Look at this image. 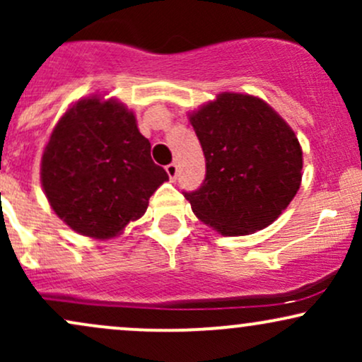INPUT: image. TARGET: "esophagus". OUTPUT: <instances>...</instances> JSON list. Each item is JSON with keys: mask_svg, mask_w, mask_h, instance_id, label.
<instances>
[{"mask_svg": "<svg viewBox=\"0 0 362 362\" xmlns=\"http://www.w3.org/2000/svg\"><path fill=\"white\" fill-rule=\"evenodd\" d=\"M165 170H167V173H168V178L172 182H175L177 180V175H178V168H177V165L175 163H170V165H167V167H165Z\"/></svg>", "mask_w": 362, "mask_h": 362, "instance_id": "obj_1", "label": "esophagus"}]
</instances>
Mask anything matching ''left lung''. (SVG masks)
<instances>
[{"mask_svg":"<svg viewBox=\"0 0 362 362\" xmlns=\"http://www.w3.org/2000/svg\"><path fill=\"white\" fill-rule=\"evenodd\" d=\"M206 158V178L184 192L201 221L224 236L264 230L301 184L303 151L272 107L243 93H221L190 115Z\"/></svg>","mask_w":362,"mask_h":362,"instance_id":"1","label":"left lung"}]
</instances>
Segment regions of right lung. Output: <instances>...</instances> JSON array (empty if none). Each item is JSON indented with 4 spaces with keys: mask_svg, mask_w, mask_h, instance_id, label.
I'll return each mask as SVG.
<instances>
[{
    "mask_svg": "<svg viewBox=\"0 0 362 362\" xmlns=\"http://www.w3.org/2000/svg\"><path fill=\"white\" fill-rule=\"evenodd\" d=\"M40 180L54 213L71 230L107 240L146 213L168 175L151 160L134 114L112 98L90 97L54 127Z\"/></svg>",
    "mask_w": 362,
    "mask_h": 362,
    "instance_id": "add662e5",
    "label": "right lung"
}]
</instances>
